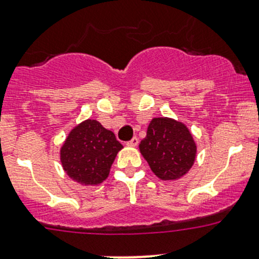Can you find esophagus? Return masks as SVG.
<instances>
[{"label":"esophagus","mask_w":259,"mask_h":259,"mask_svg":"<svg viewBox=\"0 0 259 259\" xmlns=\"http://www.w3.org/2000/svg\"><path fill=\"white\" fill-rule=\"evenodd\" d=\"M138 143H139V139H138L137 137H134L132 140H129V142H127V145H129V147H137Z\"/></svg>","instance_id":"obj_1"}]
</instances>
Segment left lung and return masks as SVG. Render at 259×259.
<instances>
[{
  "instance_id": "left-lung-1",
  "label": "left lung",
  "mask_w": 259,
  "mask_h": 259,
  "mask_svg": "<svg viewBox=\"0 0 259 259\" xmlns=\"http://www.w3.org/2000/svg\"><path fill=\"white\" fill-rule=\"evenodd\" d=\"M140 153L160 180L185 176L196 158V144L185 124L168 117H154L140 142Z\"/></svg>"
}]
</instances>
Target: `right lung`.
<instances>
[{"label":"right lung","mask_w":259,"mask_h":259,"mask_svg":"<svg viewBox=\"0 0 259 259\" xmlns=\"http://www.w3.org/2000/svg\"><path fill=\"white\" fill-rule=\"evenodd\" d=\"M122 144L96 120L77 125L60 148V162L67 175L81 185H99L110 173Z\"/></svg>","instance_id":"1"}]
</instances>
